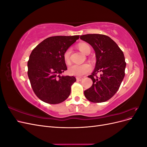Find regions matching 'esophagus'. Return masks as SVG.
I'll return each instance as SVG.
<instances>
[{"label":"esophagus","mask_w":147,"mask_h":147,"mask_svg":"<svg viewBox=\"0 0 147 147\" xmlns=\"http://www.w3.org/2000/svg\"><path fill=\"white\" fill-rule=\"evenodd\" d=\"M76 79H77V81L80 82V81H82V80H83V78H82V77H77Z\"/></svg>","instance_id":"esophagus-1"}]
</instances>
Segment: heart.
<instances>
[{"instance_id":"heart-1","label":"heart","mask_w":147,"mask_h":147,"mask_svg":"<svg viewBox=\"0 0 147 147\" xmlns=\"http://www.w3.org/2000/svg\"><path fill=\"white\" fill-rule=\"evenodd\" d=\"M78 48L82 53L86 55L90 54L91 51L90 47L86 43H81L78 45ZM71 53V49L68 48L64 53V60L65 63L67 64L70 63V56ZM91 70L90 64L88 63H84L82 64H74L70 66L68 69V73L70 75L77 77H82L86 74Z\"/></svg>"}]
</instances>
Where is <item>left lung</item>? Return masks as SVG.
Listing matches in <instances>:
<instances>
[{
    "label": "left lung",
    "mask_w": 147,
    "mask_h": 147,
    "mask_svg": "<svg viewBox=\"0 0 147 147\" xmlns=\"http://www.w3.org/2000/svg\"><path fill=\"white\" fill-rule=\"evenodd\" d=\"M80 39L93 48L96 57L94 70L88 76L92 80V85L84 91V96L94 103L105 102L117 92L124 77L126 63L123 52L105 35H83ZM97 72L101 73L99 78L95 77Z\"/></svg>",
    "instance_id": "1"
}]
</instances>
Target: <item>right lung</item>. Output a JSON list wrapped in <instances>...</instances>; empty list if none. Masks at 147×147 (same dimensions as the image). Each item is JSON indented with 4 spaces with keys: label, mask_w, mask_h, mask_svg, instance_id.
<instances>
[{
    "label": "right lung",
    "mask_w": 147,
    "mask_h": 147,
    "mask_svg": "<svg viewBox=\"0 0 147 147\" xmlns=\"http://www.w3.org/2000/svg\"><path fill=\"white\" fill-rule=\"evenodd\" d=\"M78 38L79 35L50 37L31 52L28 62V75L35 95L44 102L59 104L69 96L71 86L76 78L61 76L67 70L63 56Z\"/></svg>",
    "instance_id": "right-lung-1"
}]
</instances>
